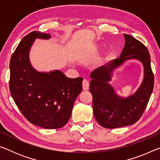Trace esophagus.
<instances>
[{"mask_svg":"<svg viewBox=\"0 0 160 160\" xmlns=\"http://www.w3.org/2000/svg\"><path fill=\"white\" fill-rule=\"evenodd\" d=\"M89 86H90V83H89L88 80L86 79H84L82 81V88L84 90H88L89 89Z\"/></svg>","mask_w":160,"mask_h":160,"instance_id":"esophagus-1","label":"esophagus"}]
</instances>
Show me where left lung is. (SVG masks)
I'll return each mask as SVG.
<instances>
[{"label": "left lung", "instance_id": "obj_1", "mask_svg": "<svg viewBox=\"0 0 160 160\" xmlns=\"http://www.w3.org/2000/svg\"><path fill=\"white\" fill-rule=\"evenodd\" d=\"M125 46L120 58L113 59L91 72L90 91L92 94L96 121L106 128H116L136 123L147 107L154 88V75L148 48L131 35L124 34ZM128 59H138L144 67V79L140 88L127 98L118 96L108 83L113 70Z\"/></svg>", "mask_w": 160, "mask_h": 160}]
</instances>
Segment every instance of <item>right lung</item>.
Here are the masks:
<instances>
[{"label": "right lung", "instance_id": "1", "mask_svg": "<svg viewBox=\"0 0 160 160\" xmlns=\"http://www.w3.org/2000/svg\"><path fill=\"white\" fill-rule=\"evenodd\" d=\"M49 34L34 31L23 38L10 61V92L23 116L32 124L47 129L60 128L70 118L75 99L82 90V78H69L60 70L37 71L29 59L35 39Z\"/></svg>", "mask_w": 160, "mask_h": 160}]
</instances>
